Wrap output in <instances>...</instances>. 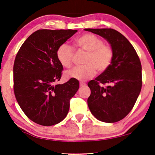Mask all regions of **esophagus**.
<instances>
[{"label": "esophagus", "instance_id": "obj_1", "mask_svg": "<svg viewBox=\"0 0 155 155\" xmlns=\"http://www.w3.org/2000/svg\"><path fill=\"white\" fill-rule=\"evenodd\" d=\"M85 85H86V84H85V83H80V86H81V87H84V86H85Z\"/></svg>", "mask_w": 155, "mask_h": 155}]
</instances>
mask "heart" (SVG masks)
Listing matches in <instances>:
<instances>
[{
	"label": "heart",
	"mask_w": 155,
	"mask_h": 155,
	"mask_svg": "<svg viewBox=\"0 0 155 155\" xmlns=\"http://www.w3.org/2000/svg\"><path fill=\"white\" fill-rule=\"evenodd\" d=\"M75 46L87 52L83 61L85 65L67 71L66 78L84 81L94 77L96 70L101 73L109 68L114 59V50L110 45L104 44L101 38L92 34H84L75 39ZM73 55V48L68 43L61 44L57 47V59L64 68L72 66Z\"/></svg>",
	"instance_id": "1"
}]
</instances>
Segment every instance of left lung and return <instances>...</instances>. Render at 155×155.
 <instances>
[{"mask_svg":"<svg viewBox=\"0 0 155 155\" xmlns=\"http://www.w3.org/2000/svg\"><path fill=\"white\" fill-rule=\"evenodd\" d=\"M106 39L114 50L109 68L87 83V105L97 119L114 123L126 117L137 100L142 85V64L137 51L124 35L112 28H85ZM100 84H108L107 87Z\"/></svg>","mask_w":155,"mask_h":155,"instance_id":"1","label":"left lung"}]
</instances>
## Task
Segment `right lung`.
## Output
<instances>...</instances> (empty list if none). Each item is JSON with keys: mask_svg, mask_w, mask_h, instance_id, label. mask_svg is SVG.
Wrapping results in <instances>:
<instances>
[{"mask_svg": "<svg viewBox=\"0 0 155 155\" xmlns=\"http://www.w3.org/2000/svg\"><path fill=\"white\" fill-rule=\"evenodd\" d=\"M77 30L40 29L27 38L13 64V90L26 116L39 125L52 126L66 117L70 101L79 88L78 80L56 85L63 67L56 56L57 47Z\"/></svg>", "mask_w": 155, "mask_h": 155, "instance_id": "1", "label": "right lung"}]
</instances>
